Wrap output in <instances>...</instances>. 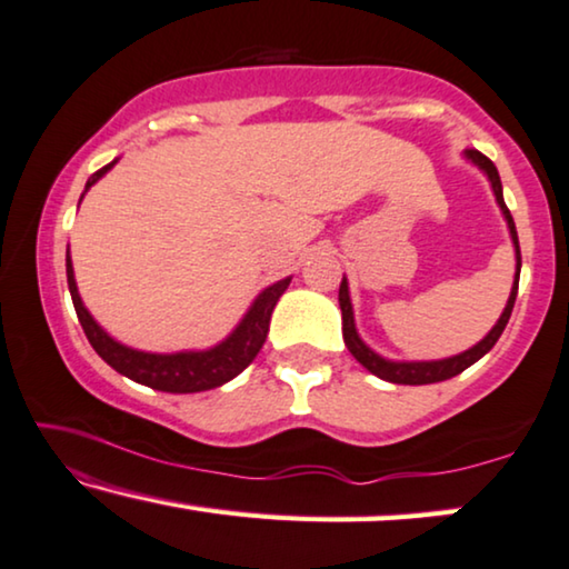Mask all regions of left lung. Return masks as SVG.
I'll list each match as a JSON object with an SVG mask.
<instances>
[{"mask_svg":"<svg viewBox=\"0 0 569 569\" xmlns=\"http://www.w3.org/2000/svg\"><path fill=\"white\" fill-rule=\"evenodd\" d=\"M463 157L469 159L471 164H477L479 170L487 174V180H490L492 186V193H495V201H498L502 216H506L508 221V229H510V239H513L516 244V281L513 288H510V296H508V303L506 309H502V315L498 319V325L492 327L490 332L485 335L482 340L477 342L475 348L463 350L459 356H451V358H443V361H387V358H381L379 353H373L371 348L366 346V342L358 338V330H356V319H353V303H350V291H348V281L342 278L340 283V309H342V340H346V346L350 353L358 363L363 368H368L373 376H379L383 381H391V383H407V387H422V383H436V381H446L451 379V376H459L463 368H469L471 363H477L479 358L485 353H490L495 342L506 330L508 319H510V311H513V303H516V293H518V278H521V247H518V231H516V223H513V216H510L506 201H502V182H500V174H498V167H495L490 159H487L482 151L477 149H467L463 151Z\"/></svg>","mask_w":569,"mask_h":569,"instance_id":"left-lung-1","label":"left lung"}]
</instances>
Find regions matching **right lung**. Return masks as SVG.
Listing matches in <instances>:
<instances>
[{
	"mask_svg": "<svg viewBox=\"0 0 569 569\" xmlns=\"http://www.w3.org/2000/svg\"><path fill=\"white\" fill-rule=\"evenodd\" d=\"M116 162L118 159H113V162L94 172L92 178L87 180L84 190H90ZM67 281H69V293H71V301H74L79 325H82L87 340H90L94 353H98L102 361L113 366L118 373L128 376V379H133L136 383H143V387L170 391V395H193V391L221 387V383L231 381L254 361V356L260 353L262 342L268 338L270 315H273L276 303L283 296L288 283H291V278H283V281L268 286L266 291L252 301L250 311H247L242 322L234 327V332H231L227 340H221L219 346L208 350H182V353H143V350L121 346V342L110 338V335L94 322L90 311L84 309L82 296L77 291L74 268H71L69 250H67Z\"/></svg>",
	"mask_w": 569,
	"mask_h": 569,
	"instance_id": "right-lung-1",
	"label": "right lung"
}]
</instances>
